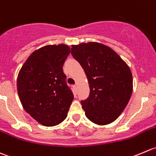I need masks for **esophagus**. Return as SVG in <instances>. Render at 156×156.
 <instances>
[{"label":"esophagus","instance_id":"1","mask_svg":"<svg viewBox=\"0 0 156 156\" xmlns=\"http://www.w3.org/2000/svg\"><path fill=\"white\" fill-rule=\"evenodd\" d=\"M73 87V89H74V90L76 92V91H77V85H74Z\"/></svg>","mask_w":156,"mask_h":156}]
</instances>
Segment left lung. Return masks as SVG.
Segmentation results:
<instances>
[{
	"label": "left lung",
	"mask_w": 156,
	"mask_h": 156,
	"mask_svg": "<svg viewBox=\"0 0 156 156\" xmlns=\"http://www.w3.org/2000/svg\"><path fill=\"white\" fill-rule=\"evenodd\" d=\"M71 55L82 66L89 81V95L81 101L86 118L99 125L112 123L131 97L130 69L115 51L100 43L72 45Z\"/></svg>",
	"instance_id": "8db88e82"
}]
</instances>
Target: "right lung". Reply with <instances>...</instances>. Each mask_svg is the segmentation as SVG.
Returning <instances> with one entry per match:
<instances>
[{"instance_id":"1","label":"right lung","mask_w":156,"mask_h":156,"mask_svg":"<svg viewBox=\"0 0 156 156\" xmlns=\"http://www.w3.org/2000/svg\"><path fill=\"white\" fill-rule=\"evenodd\" d=\"M70 53L65 44L44 46L28 58L18 74L17 91L23 107L46 127L64 121L73 100L63 71Z\"/></svg>"}]
</instances>
